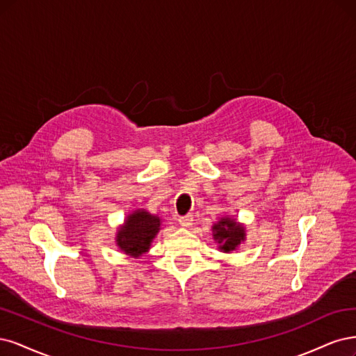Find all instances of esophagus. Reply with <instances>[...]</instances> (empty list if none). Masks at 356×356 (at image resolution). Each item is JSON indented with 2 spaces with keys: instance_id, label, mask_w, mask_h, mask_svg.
<instances>
[{
  "instance_id": "1",
  "label": "esophagus",
  "mask_w": 356,
  "mask_h": 356,
  "mask_svg": "<svg viewBox=\"0 0 356 356\" xmlns=\"http://www.w3.org/2000/svg\"><path fill=\"white\" fill-rule=\"evenodd\" d=\"M192 222H193L192 214L181 216L180 219H179V223H180V226H183V227H191V226H192Z\"/></svg>"
}]
</instances>
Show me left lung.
<instances>
[{
	"label": "left lung",
	"instance_id": "8db88e82",
	"mask_svg": "<svg viewBox=\"0 0 356 356\" xmlns=\"http://www.w3.org/2000/svg\"><path fill=\"white\" fill-rule=\"evenodd\" d=\"M213 238L220 244L219 248L223 253H231L241 243H244L245 227L232 217H222L213 225Z\"/></svg>",
	"mask_w": 356,
	"mask_h": 356
}]
</instances>
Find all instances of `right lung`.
Segmentation results:
<instances>
[{"instance_id": "right-lung-1", "label": "right lung", "mask_w": 356, "mask_h": 356, "mask_svg": "<svg viewBox=\"0 0 356 356\" xmlns=\"http://www.w3.org/2000/svg\"><path fill=\"white\" fill-rule=\"evenodd\" d=\"M159 226L161 219L158 216L146 210H136L127 216L124 225L118 229L115 243L125 254L139 257L151 247Z\"/></svg>"}]
</instances>
